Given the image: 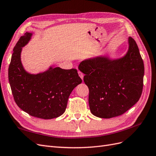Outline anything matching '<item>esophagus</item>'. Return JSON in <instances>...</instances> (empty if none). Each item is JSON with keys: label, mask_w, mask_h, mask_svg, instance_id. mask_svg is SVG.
<instances>
[{"label": "esophagus", "mask_w": 156, "mask_h": 156, "mask_svg": "<svg viewBox=\"0 0 156 156\" xmlns=\"http://www.w3.org/2000/svg\"><path fill=\"white\" fill-rule=\"evenodd\" d=\"M78 74H79L80 77L82 78V80H83V73H82L81 71H78Z\"/></svg>", "instance_id": "1"}]
</instances>
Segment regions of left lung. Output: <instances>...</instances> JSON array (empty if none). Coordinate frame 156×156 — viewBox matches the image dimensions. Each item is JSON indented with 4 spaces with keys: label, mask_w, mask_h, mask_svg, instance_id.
<instances>
[{
    "label": "left lung",
    "mask_w": 156,
    "mask_h": 156,
    "mask_svg": "<svg viewBox=\"0 0 156 156\" xmlns=\"http://www.w3.org/2000/svg\"><path fill=\"white\" fill-rule=\"evenodd\" d=\"M124 56L112 59L105 56L80 63L83 81L89 91L90 111L94 116L109 119L119 116L136 104L142 94L144 68L137 44L128 37Z\"/></svg>",
    "instance_id": "obj_1"
}]
</instances>
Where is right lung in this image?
I'll list each match as a JSON object with an SVG mask.
<instances>
[{"label": "right lung", "instance_id": "right-lung-1", "mask_svg": "<svg viewBox=\"0 0 156 156\" xmlns=\"http://www.w3.org/2000/svg\"><path fill=\"white\" fill-rule=\"evenodd\" d=\"M32 36V33H25L13 48L8 79L14 100L31 116L43 119L56 118L65 112L70 94L82 80L75 69L50 67L46 71L36 74L26 71L21 54Z\"/></svg>", "mask_w": 156, "mask_h": 156}]
</instances>
